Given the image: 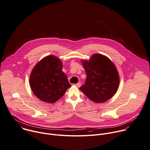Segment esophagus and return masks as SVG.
Listing matches in <instances>:
<instances>
[{"mask_svg": "<svg viewBox=\"0 0 150 150\" xmlns=\"http://www.w3.org/2000/svg\"><path fill=\"white\" fill-rule=\"evenodd\" d=\"M76 86L77 87H80L81 86V83H80V82H79V83H78L76 84Z\"/></svg>", "mask_w": 150, "mask_h": 150, "instance_id": "34e87169", "label": "esophagus"}]
</instances>
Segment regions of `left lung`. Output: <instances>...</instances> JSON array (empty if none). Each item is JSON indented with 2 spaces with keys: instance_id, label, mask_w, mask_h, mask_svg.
<instances>
[{
  "instance_id": "obj_1",
  "label": "left lung",
  "mask_w": 150,
  "mask_h": 150,
  "mask_svg": "<svg viewBox=\"0 0 150 150\" xmlns=\"http://www.w3.org/2000/svg\"><path fill=\"white\" fill-rule=\"evenodd\" d=\"M87 74L80 90L91 101L100 103L110 100L117 91L120 76L116 67L107 56L96 53L89 60H81Z\"/></svg>"
}]
</instances>
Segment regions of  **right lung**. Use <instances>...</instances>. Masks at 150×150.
Instances as JSON below:
<instances>
[{"label":"right lung","mask_w":150,"mask_h":150,"mask_svg":"<svg viewBox=\"0 0 150 150\" xmlns=\"http://www.w3.org/2000/svg\"><path fill=\"white\" fill-rule=\"evenodd\" d=\"M62 67V62L53 55L43 57L33 67L29 83L33 93L39 99L53 103L71 87Z\"/></svg>","instance_id":"obj_1"}]
</instances>
